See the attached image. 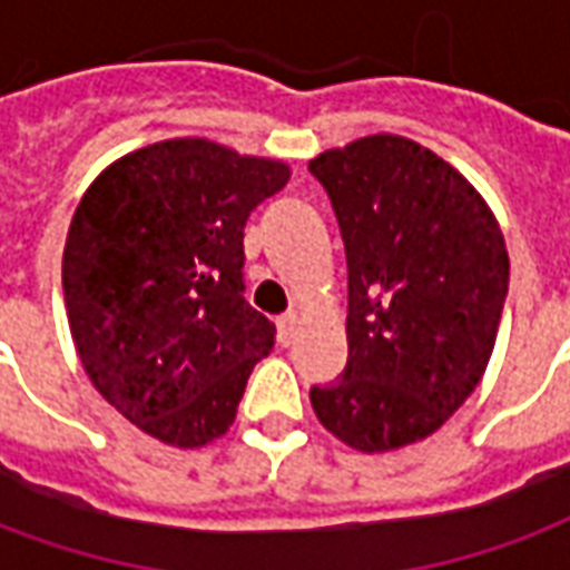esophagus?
<instances>
[{"mask_svg":"<svg viewBox=\"0 0 570 570\" xmlns=\"http://www.w3.org/2000/svg\"><path fill=\"white\" fill-rule=\"evenodd\" d=\"M298 333V314L296 311H286L284 317H277V338H281V345H293V338Z\"/></svg>","mask_w":570,"mask_h":570,"instance_id":"1","label":"esophagus"}]
</instances>
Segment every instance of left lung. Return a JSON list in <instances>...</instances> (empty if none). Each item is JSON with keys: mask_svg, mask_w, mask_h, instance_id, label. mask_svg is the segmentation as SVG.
<instances>
[{"mask_svg": "<svg viewBox=\"0 0 570 570\" xmlns=\"http://www.w3.org/2000/svg\"><path fill=\"white\" fill-rule=\"evenodd\" d=\"M347 256V366L311 406L382 454L428 440L485 375L510 256L494 213L436 151L372 134L311 158Z\"/></svg>", "mask_w": 570, "mask_h": 570, "instance_id": "left-lung-1", "label": "left lung"}]
</instances>
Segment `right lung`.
I'll list each match as a JSON object with an SVG mask.
<instances>
[{
    "mask_svg": "<svg viewBox=\"0 0 570 570\" xmlns=\"http://www.w3.org/2000/svg\"><path fill=\"white\" fill-rule=\"evenodd\" d=\"M289 164L176 137L121 155L81 195L63 298L106 403L176 449L232 428L274 323L244 298V225Z\"/></svg>",
    "mask_w": 570,
    "mask_h": 570,
    "instance_id": "obj_1",
    "label": "right lung"
}]
</instances>
